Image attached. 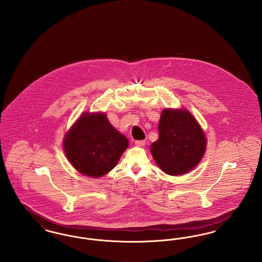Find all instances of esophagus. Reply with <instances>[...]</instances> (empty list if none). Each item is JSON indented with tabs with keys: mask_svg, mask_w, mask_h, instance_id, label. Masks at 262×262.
Wrapping results in <instances>:
<instances>
[{
	"mask_svg": "<svg viewBox=\"0 0 262 262\" xmlns=\"http://www.w3.org/2000/svg\"><path fill=\"white\" fill-rule=\"evenodd\" d=\"M136 145L137 146H140V147H142V146H144L145 145V140H136Z\"/></svg>",
	"mask_w": 262,
	"mask_h": 262,
	"instance_id": "1",
	"label": "esophagus"
}]
</instances>
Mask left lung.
<instances>
[{"instance_id": "obj_1", "label": "left lung", "mask_w": 262, "mask_h": 262, "mask_svg": "<svg viewBox=\"0 0 262 262\" xmlns=\"http://www.w3.org/2000/svg\"><path fill=\"white\" fill-rule=\"evenodd\" d=\"M159 138L151 154L164 173L186 174L200 162L206 138L198 121L186 109H164L158 125Z\"/></svg>"}]
</instances>
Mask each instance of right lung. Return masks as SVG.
I'll use <instances>...</instances> for the list:
<instances>
[{
    "label": "right lung",
    "mask_w": 262,
    "mask_h": 262,
    "mask_svg": "<svg viewBox=\"0 0 262 262\" xmlns=\"http://www.w3.org/2000/svg\"><path fill=\"white\" fill-rule=\"evenodd\" d=\"M63 150L76 171L92 178L109 173L128 146L105 113H83L66 134Z\"/></svg>",
    "instance_id": "add662e5"
}]
</instances>
